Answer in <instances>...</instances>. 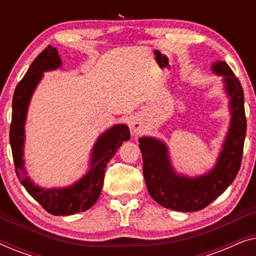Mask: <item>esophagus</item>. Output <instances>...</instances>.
I'll return each instance as SVG.
<instances>
[{
	"instance_id": "34e87169",
	"label": "esophagus",
	"mask_w": 256,
	"mask_h": 256,
	"mask_svg": "<svg viewBox=\"0 0 256 256\" xmlns=\"http://www.w3.org/2000/svg\"><path fill=\"white\" fill-rule=\"evenodd\" d=\"M130 128H132V134L134 136H138L141 134V124L138 118H134L130 124Z\"/></svg>"
}]
</instances>
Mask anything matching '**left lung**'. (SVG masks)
<instances>
[{"mask_svg":"<svg viewBox=\"0 0 256 256\" xmlns=\"http://www.w3.org/2000/svg\"><path fill=\"white\" fill-rule=\"evenodd\" d=\"M212 71L222 76L224 90L230 99V121L222 152L211 170L196 177L178 174L171 164L166 143L150 136L138 138L146 188L154 200L174 211L196 212L206 208L232 184L241 166L247 129L242 87L225 62H213Z\"/></svg>","mask_w":256,"mask_h":256,"instance_id":"obj_1","label":"left lung"}]
</instances>
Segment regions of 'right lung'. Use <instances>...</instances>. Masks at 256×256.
<instances>
[{"label":"right lung","instance_id":"add662e5","mask_svg":"<svg viewBox=\"0 0 256 256\" xmlns=\"http://www.w3.org/2000/svg\"><path fill=\"white\" fill-rule=\"evenodd\" d=\"M62 66L58 50L51 45L40 52L16 86L12 98V115L10 124V146L15 163L16 174L20 184L31 197L40 202L45 211L54 216H71L85 212L96 204L102 190L106 166L122 143L130 138L128 126L115 124L107 129L94 143L90 158L88 171L74 184L65 188H40L26 174L24 160L26 122L30 100L34 90L44 76V72Z\"/></svg>","mask_w":256,"mask_h":256}]
</instances>
